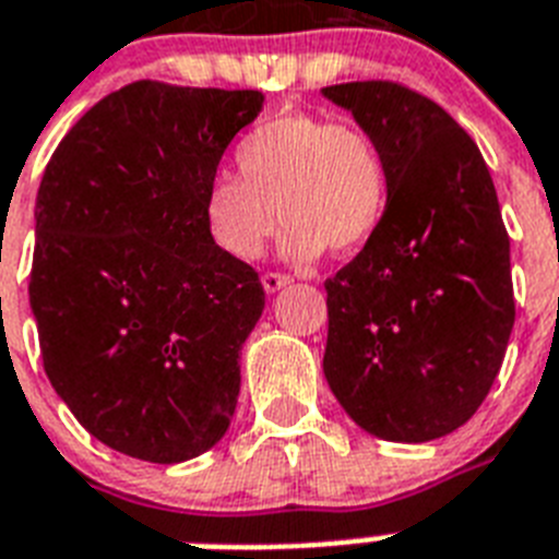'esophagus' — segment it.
<instances>
[{"label": "esophagus", "instance_id": "esophagus-1", "mask_svg": "<svg viewBox=\"0 0 559 559\" xmlns=\"http://www.w3.org/2000/svg\"><path fill=\"white\" fill-rule=\"evenodd\" d=\"M261 284H264L266 293H278V289H284L287 284H293V278H289V275H281V272H264Z\"/></svg>", "mask_w": 559, "mask_h": 559}]
</instances>
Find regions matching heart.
<instances>
[{"label": "heart", "instance_id": "heart-1", "mask_svg": "<svg viewBox=\"0 0 559 559\" xmlns=\"http://www.w3.org/2000/svg\"><path fill=\"white\" fill-rule=\"evenodd\" d=\"M238 175H215L203 224L224 255L255 261L281 221V252L312 261L353 255L382 226L390 201L384 154L370 131L321 115H281L238 143Z\"/></svg>", "mask_w": 559, "mask_h": 559}]
</instances>
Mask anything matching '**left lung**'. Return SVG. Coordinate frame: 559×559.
<instances>
[{
  "label": "left lung",
  "instance_id": "1",
  "mask_svg": "<svg viewBox=\"0 0 559 559\" xmlns=\"http://www.w3.org/2000/svg\"><path fill=\"white\" fill-rule=\"evenodd\" d=\"M373 134L390 201L365 249L326 278L324 376L388 442L453 433L483 405L514 326L511 249L471 134L388 80L321 88Z\"/></svg>",
  "mask_w": 559,
  "mask_h": 559
}]
</instances>
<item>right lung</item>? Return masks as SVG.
<instances>
[{
	"label": "right lung",
	"mask_w": 559,
	"mask_h": 559,
	"mask_svg": "<svg viewBox=\"0 0 559 559\" xmlns=\"http://www.w3.org/2000/svg\"><path fill=\"white\" fill-rule=\"evenodd\" d=\"M261 108V91L140 80L45 166L28 287L45 373L91 437L134 460H192L238 405L264 287L212 243L203 194Z\"/></svg>",
	"instance_id": "obj_1"
}]
</instances>
